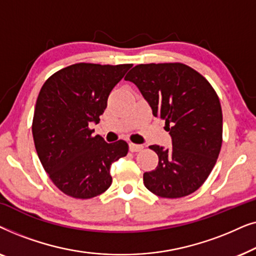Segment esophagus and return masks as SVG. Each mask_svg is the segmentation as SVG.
<instances>
[{
	"label": "esophagus",
	"instance_id": "1",
	"mask_svg": "<svg viewBox=\"0 0 256 256\" xmlns=\"http://www.w3.org/2000/svg\"><path fill=\"white\" fill-rule=\"evenodd\" d=\"M143 149V146L141 144H135V143H129V150L132 152H141Z\"/></svg>",
	"mask_w": 256,
	"mask_h": 256
}]
</instances>
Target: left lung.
Returning a JSON list of instances; mask_svg holds the SVG:
<instances>
[{
  "instance_id": "1",
  "label": "left lung",
  "mask_w": 256,
  "mask_h": 256,
  "mask_svg": "<svg viewBox=\"0 0 256 256\" xmlns=\"http://www.w3.org/2000/svg\"><path fill=\"white\" fill-rule=\"evenodd\" d=\"M166 120L172 148L150 146L158 155L155 170L143 183L163 198H180L198 190L211 174L222 142L219 98L200 73L180 62L136 65L126 76Z\"/></svg>"
}]
</instances>
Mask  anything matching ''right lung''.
I'll return each instance as SVG.
<instances>
[{
  "instance_id": "add662e5",
  "label": "right lung",
  "mask_w": 256,
  "mask_h": 256,
  "mask_svg": "<svg viewBox=\"0 0 256 256\" xmlns=\"http://www.w3.org/2000/svg\"><path fill=\"white\" fill-rule=\"evenodd\" d=\"M132 64L79 62L52 74L38 94L32 135L42 166L59 190L73 198L99 196L112 184V163L127 155L124 140L92 136L108 96Z\"/></svg>"
}]
</instances>
